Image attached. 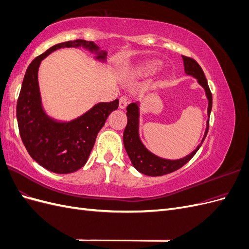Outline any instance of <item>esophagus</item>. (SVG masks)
<instances>
[{
    "label": "esophagus",
    "instance_id": "obj_1",
    "mask_svg": "<svg viewBox=\"0 0 249 249\" xmlns=\"http://www.w3.org/2000/svg\"><path fill=\"white\" fill-rule=\"evenodd\" d=\"M127 103H129V100H127V97L126 96H122L119 99V105H118V106H119L120 109H125Z\"/></svg>",
    "mask_w": 249,
    "mask_h": 249
}]
</instances>
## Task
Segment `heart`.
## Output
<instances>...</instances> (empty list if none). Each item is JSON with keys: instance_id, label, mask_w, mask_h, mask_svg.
I'll return each mask as SVG.
<instances>
[{"instance_id": "b5f03b06", "label": "heart", "mask_w": 249, "mask_h": 249, "mask_svg": "<svg viewBox=\"0 0 249 249\" xmlns=\"http://www.w3.org/2000/svg\"><path fill=\"white\" fill-rule=\"evenodd\" d=\"M162 63L158 60H145L132 69V73L136 77H150L154 76L161 70Z\"/></svg>"}]
</instances>
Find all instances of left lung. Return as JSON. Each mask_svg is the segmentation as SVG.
Returning <instances> with one entry per match:
<instances>
[{
    "mask_svg": "<svg viewBox=\"0 0 249 249\" xmlns=\"http://www.w3.org/2000/svg\"><path fill=\"white\" fill-rule=\"evenodd\" d=\"M182 57L184 61L185 73L187 76H191L194 79H196L198 84L203 88V90H205V94L208 100V120L206 123L205 134H203L199 144L196 146V148L193 149L189 155L176 160L161 158L150 152L141 141L139 135L141 103L138 101L130 104L129 106L126 107L127 124L124 131V145L125 148V152L133 164V166L135 167V169L142 173V175H145L148 177H161L178 170V168L184 166V165L196 154L198 148L200 147L203 140H205L207 136V133L209 130V118L211 114V110H212V93L210 91L205 73H203L198 63L195 61L194 59L188 58L186 56Z\"/></svg>",
    "mask_w": 249,
    "mask_h": 249,
    "instance_id": "8db88e82",
    "label": "left lung"
}]
</instances>
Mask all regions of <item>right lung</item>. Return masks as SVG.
<instances>
[{
	"instance_id": "add662e5",
	"label": "right lung",
	"mask_w": 249,
	"mask_h": 249,
	"mask_svg": "<svg viewBox=\"0 0 249 249\" xmlns=\"http://www.w3.org/2000/svg\"><path fill=\"white\" fill-rule=\"evenodd\" d=\"M64 48L84 49L101 63L107 61V52L93 41L77 39L55 44L30 63L22 81L17 105L20 138L32 159L52 172L66 175L86 164L97 133L113 111L118 100L97 103L82 115L60 120L50 116L42 106L38 84V70L42 60L53 52Z\"/></svg>"
}]
</instances>
